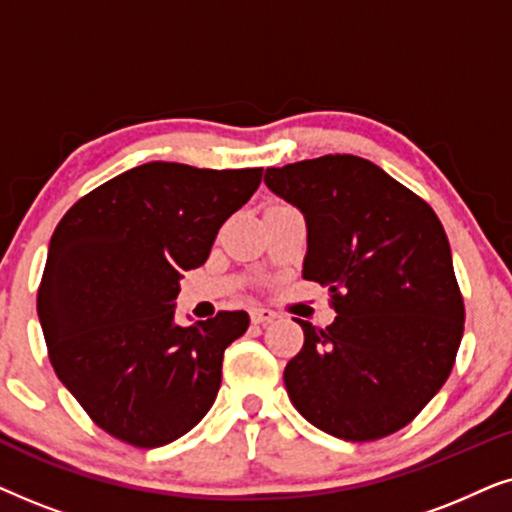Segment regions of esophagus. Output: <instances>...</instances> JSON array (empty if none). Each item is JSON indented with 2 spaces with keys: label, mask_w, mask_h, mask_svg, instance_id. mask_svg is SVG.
<instances>
[{
  "label": "esophagus",
  "mask_w": 512,
  "mask_h": 512,
  "mask_svg": "<svg viewBox=\"0 0 512 512\" xmlns=\"http://www.w3.org/2000/svg\"><path fill=\"white\" fill-rule=\"evenodd\" d=\"M275 319L277 314L272 310H265V307H254V310H251V321H254V324H270V321Z\"/></svg>",
  "instance_id": "esophagus-1"
}]
</instances>
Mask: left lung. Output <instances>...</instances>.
Wrapping results in <instances>:
<instances>
[{
  "mask_svg": "<svg viewBox=\"0 0 512 512\" xmlns=\"http://www.w3.org/2000/svg\"><path fill=\"white\" fill-rule=\"evenodd\" d=\"M265 184L305 216L303 277L331 291V326H303L284 384L300 415L366 443L403 429L438 394L464 335V298L443 223L366 158L268 167Z\"/></svg>",
  "mask_w": 512,
  "mask_h": 512,
  "instance_id": "1",
  "label": "left lung"
}]
</instances>
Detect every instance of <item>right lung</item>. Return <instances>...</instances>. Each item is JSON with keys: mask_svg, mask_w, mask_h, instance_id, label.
<instances>
[{"mask_svg": "<svg viewBox=\"0 0 512 512\" xmlns=\"http://www.w3.org/2000/svg\"><path fill=\"white\" fill-rule=\"evenodd\" d=\"M263 167L146 163L76 202L48 244L37 312L55 375L123 443L160 447L193 429L221 387L223 352L249 314L174 324L184 270L261 184Z\"/></svg>", "mask_w": 512, "mask_h": 512, "instance_id": "1", "label": "right lung"}]
</instances>
